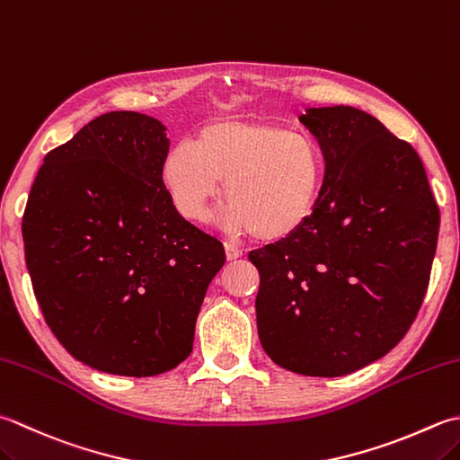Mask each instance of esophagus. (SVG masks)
I'll return each mask as SVG.
<instances>
[{
	"mask_svg": "<svg viewBox=\"0 0 460 460\" xmlns=\"http://www.w3.org/2000/svg\"><path fill=\"white\" fill-rule=\"evenodd\" d=\"M225 255H227L229 261H235V259L243 257V249L233 245V243H225Z\"/></svg>",
	"mask_w": 460,
	"mask_h": 460,
	"instance_id": "esophagus-1",
	"label": "esophagus"
}]
</instances>
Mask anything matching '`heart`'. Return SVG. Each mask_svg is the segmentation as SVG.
<instances>
[{"instance_id": "b5f03b06", "label": "heart", "mask_w": 460, "mask_h": 460, "mask_svg": "<svg viewBox=\"0 0 460 460\" xmlns=\"http://www.w3.org/2000/svg\"><path fill=\"white\" fill-rule=\"evenodd\" d=\"M325 153L311 135L269 123L217 119L193 141H179L161 164V179L177 211L201 221L207 205L225 199L233 233L277 243L295 235L317 211L325 185Z\"/></svg>"}]
</instances>
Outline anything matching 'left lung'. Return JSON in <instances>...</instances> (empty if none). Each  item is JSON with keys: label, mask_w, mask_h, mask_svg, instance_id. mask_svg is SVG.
<instances>
[{"label": "left lung", "mask_w": 460, "mask_h": 460, "mask_svg": "<svg viewBox=\"0 0 460 460\" xmlns=\"http://www.w3.org/2000/svg\"><path fill=\"white\" fill-rule=\"evenodd\" d=\"M325 153L317 211L301 231L251 251L257 329L287 371L343 376L385 357L425 299L438 205L411 143L349 105L299 117Z\"/></svg>", "instance_id": "obj_1"}]
</instances>
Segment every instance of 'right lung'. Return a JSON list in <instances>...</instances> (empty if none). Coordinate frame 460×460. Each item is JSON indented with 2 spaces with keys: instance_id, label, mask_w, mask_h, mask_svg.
I'll return each mask as SVG.
<instances>
[{
  "instance_id": "add662e5",
  "label": "right lung",
  "mask_w": 460,
  "mask_h": 460,
  "mask_svg": "<svg viewBox=\"0 0 460 460\" xmlns=\"http://www.w3.org/2000/svg\"><path fill=\"white\" fill-rule=\"evenodd\" d=\"M167 151L161 121L103 113L45 155L25 205V263L43 319L97 371L153 376L185 361L225 263L223 243L177 213L161 179Z\"/></svg>"
}]
</instances>
